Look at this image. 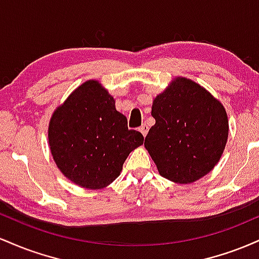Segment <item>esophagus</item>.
<instances>
[{
  "mask_svg": "<svg viewBox=\"0 0 259 259\" xmlns=\"http://www.w3.org/2000/svg\"><path fill=\"white\" fill-rule=\"evenodd\" d=\"M139 130H140V132H141L142 135L146 136L147 133H148V125H147V124H142V125L140 126Z\"/></svg>",
  "mask_w": 259,
  "mask_h": 259,
  "instance_id": "obj_1",
  "label": "esophagus"
}]
</instances>
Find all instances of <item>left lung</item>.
I'll return each mask as SVG.
<instances>
[{"instance_id":"obj_1","label":"left lung","mask_w":259,"mask_h":259,"mask_svg":"<svg viewBox=\"0 0 259 259\" xmlns=\"http://www.w3.org/2000/svg\"><path fill=\"white\" fill-rule=\"evenodd\" d=\"M151 127L145 147L159 174L190 184L209 173L221 159L228 140L224 107L191 80H174L153 101Z\"/></svg>"}]
</instances>
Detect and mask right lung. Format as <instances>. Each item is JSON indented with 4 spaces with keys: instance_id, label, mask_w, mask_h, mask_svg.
I'll use <instances>...</instances> for the list:
<instances>
[{
    "instance_id": "obj_1",
    "label": "right lung",
    "mask_w": 259,
    "mask_h": 259,
    "mask_svg": "<svg viewBox=\"0 0 259 259\" xmlns=\"http://www.w3.org/2000/svg\"><path fill=\"white\" fill-rule=\"evenodd\" d=\"M49 142L68 179L86 189H101L119 177L126 157L144 136L127 129L126 117L115 109L113 97L90 80L53 113Z\"/></svg>"
}]
</instances>
